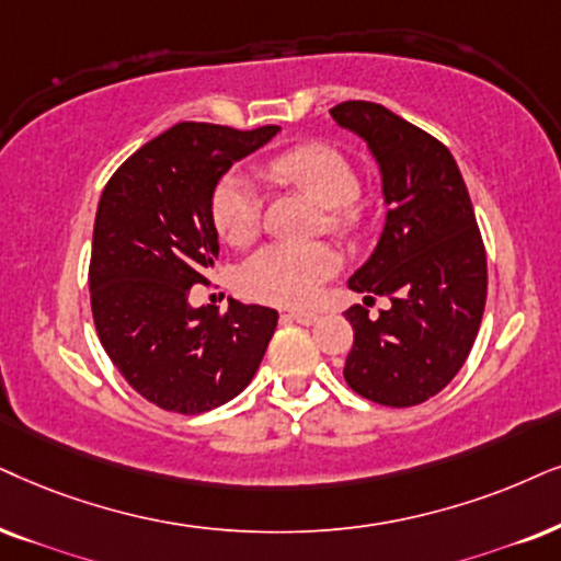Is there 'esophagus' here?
<instances>
[{
	"instance_id": "34e87169",
	"label": "esophagus",
	"mask_w": 561,
	"mask_h": 561,
	"mask_svg": "<svg viewBox=\"0 0 561 561\" xmlns=\"http://www.w3.org/2000/svg\"><path fill=\"white\" fill-rule=\"evenodd\" d=\"M289 318H293L295 323H302V325H313V323H318V313H308V310H293V313H289Z\"/></svg>"
}]
</instances>
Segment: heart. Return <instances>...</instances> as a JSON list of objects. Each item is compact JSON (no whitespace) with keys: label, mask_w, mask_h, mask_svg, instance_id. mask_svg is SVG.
<instances>
[{"label":"heart","mask_w":561,"mask_h":561,"mask_svg":"<svg viewBox=\"0 0 561 561\" xmlns=\"http://www.w3.org/2000/svg\"><path fill=\"white\" fill-rule=\"evenodd\" d=\"M261 179L300 191L321 207L323 228L339 238H354L365 222L359 204V175L336 147L310 141L276 154L259 168ZM211 222L228 245L253 243L261 228V196L253 183L228 173L211 191ZM342 266V259L329 243H272L245 261L240 287L248 297L274 305H308L318 287Z\"/></svg>","instance_id":"obj_1"}]
</instances>
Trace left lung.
Segmentation results:
<instances>
[{
	"label": "left lung",
	"mask_w": 561,
	"mask_h": 561,
	"mask_svg": "<svg viewBox=\"0 0 561 561\" xmlns=\"http://www.w3.org/2000/svg\"><path fill=\"white\" fill-rule=\"evenodd\" d=\"M333 122L359 134L378 160L388 217L380 243L350 287L391 297L378 318L346 310L354 344L344 380L382 407L432 399L469 357L486 302V251L463 175L443 141L386 105L346 101Z\"/></svg>",
	"instance_id": "obj_1"
}]
</instances>
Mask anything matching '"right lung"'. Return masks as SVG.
Instances as JSON below:
<instances>
[{
    "label": "right lung",
    "mask_w": 561,
    "mask_h": 561,
    "mask_svg": "<svg viewBox=\"0 0 561 561\" xmlns=\"http://www.w3.org/2000/svg\"><path fill=\"white\" fill-rule=\"evenodd\" d=\"M276 131L181 122L105 183L88 272L92 321L111 363L154 407L188 416L222 407L264 359L276 310L230 300L219 313L191 308L188 295L207 285L219 251L211 191Z\"/></svg>",
    "instance_id": "obj_1"
}]
</instances>
